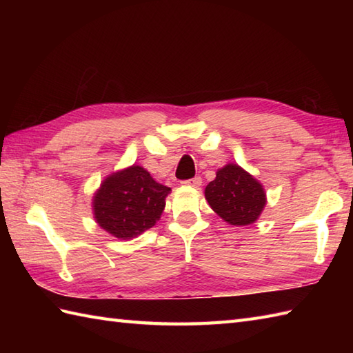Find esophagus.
<instances>
[{"label":"esophagus","mask_w":353,"mask_h":353,"mask_svg":"<svg viewBox=\"0 0 353 353\" xmlns=\"http://www.w3.org/2000/svg\"><path fill=\"white\" fill-rule=\"evenodd\" d=\"M185 186H194V188H199V186L201 185V177H194V179H190V181H185L182 182Z\"/></svg>","instance_id":"esophagus-1"}]
</instances>
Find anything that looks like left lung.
I'll list each match as a JSON object with an SVG mask.
<instances>
[{
  "mask_svg": "<svg viewBox=\"0 0 353 353\" xmlns=\"http://www.w3.org/2000/svg\"><path fill=\"white\" fill-rule=\"evenodd\" d=\"M209 206L232 226L254 223L267 203L262 185L236 163L216 171V177L205 188Z\"/></svg>",
  "mask_w": 353,
  "mask_h": 353,
  "instance_id": "1",
  "label": "left lung"
}]
</instances>
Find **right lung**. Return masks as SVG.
<instances>
[{
    "mask_svg": "<svg viewBox=\"0 0 353 353\" xmlns=\"http://www.w3.org/2000/svg\"><path fill=\"white\" fill-rule=\"evenodd\" d=\"M170 191L145 168L132 165L104 179L92 199L94 219L112 236L132 239L161 219Z\"/></svg>",
    "mask_w": 353,
    "mask_h": 353,
    "instance_id": "right-lung-1",
    "label": "right lung"
}]
</instances>
